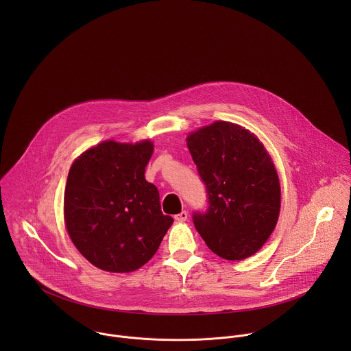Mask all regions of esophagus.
Here are the masks:
<instances>
[{
  "instance_id": "34e87169",
  "label": "esophagus",
  "mask_w": 351,
  "mask_h": 351,
  "mask_svg": "<svg viewBox=\"0 0 351 351\" xmlns=\"http://www.w3.org/2000/svg\"><path fill=\"white\" fill-rule=\"evenodd\" d=\"M174 219H176V221H178V223H184V221L188 220V212H186V210H182L181 213L176 215Z\"/></svg>"
}]
</instances>
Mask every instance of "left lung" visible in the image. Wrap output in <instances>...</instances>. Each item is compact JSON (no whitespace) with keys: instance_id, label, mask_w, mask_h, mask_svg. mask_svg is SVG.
Returning a JSON list of instances; mask_svg holds the SVG:
<instances>
[{"instance_id":"8db88e82","label":"left lung","mask_w":351,"mask_h":351,"mask_svg":"<svg viewBox=\"0 0 351 351\" xmlns=\"http://www.w3.org/2000/svg\"><path fill=\"white\" fill-rule=\"evenodd\" d=\"M209 208L193 221L209 250L241 261L259 250L280 216L281 186L262 142L245 127L213 121L186 136Z\"/></svg>"}]
</instances>
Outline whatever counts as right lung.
Listing matches in <instances>:
<instances>
[{
  "mask_svg": "<svg viewBox=\"0 0 351 351\" xmlns=\"http://www.w3.org/2000/svg\"><path fill=\"white\" fill-rule=\"evenodd\" d=\"M152 152L150 139L104 141L77 156L69 170L67 234L104 271L131 273L146 265L174 221L162 213L159 192L145 177Z\"/></svg>",
  "mask_w": 351,
  "mask_h": 351,
  "instance_id": "obj_1",
  "label": "right lung"
}]
</instances>
